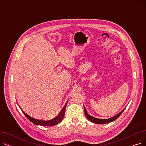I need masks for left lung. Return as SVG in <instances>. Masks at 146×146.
<instances>
[{"label":"left lung","mask_w":146,"mask_h":146,"mask_svg":"<svg viewBox=\"0 0 146 146\" xmlns=\"http://www.w3.org/2000/svg\"><path fill=\"white\" fill-rule=\"evenodd\" d=\"M84 106V110H85V115L86 117H87V118L91 122H94V123H95V124H107V123H110V122H111L113 121H115V119H117L119 116L123 112V111H124V110L125 109V108L123 110H122L119 113H118V114L115 115L112 117H111L110 118H108V119H100V118H95L94 117H92L87 112L86 110V108L85 106L83 105Z\"/></svg>","instance_id":"1"}]
</instances>
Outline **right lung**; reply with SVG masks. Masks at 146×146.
<instances>
[{
    "mask_svg": "<svg viewBox=\"0 0 146 146\" xmlns=\"http://www.w3.org/2000/svg\"><path fill=\"white\" fill-rule=\"evenodd\" d=\"M67 104V102L66 103L65 105L63 107V108L61 109V110L60 111L59 113L55 118H54L53 119H51L50 120H41V119H37L31 117H30L29 115H28L27 113H26L21 108H20L22 110V112L24 113V114L27 117V118L31 122H32L33 123H34V124L38 125L51 127V126H54V125H56L58 124L61 121L63 120V119L64 117V113H65L66 107Z\"/></svg>",
    "mask_w": 146,
    "mask_h": 146,
    "instance_id": "add662e5",
    "label": "right lung"
}]
</instances>
